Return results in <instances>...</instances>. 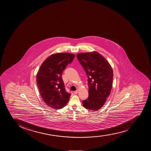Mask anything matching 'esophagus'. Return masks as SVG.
I'll return each instance as SVG.
<instances>
[{
	"label": "esophagus",
	"mask_w": 151,
	"mask_h": 151,
	"mask_svg": "<svg viewBox=\"0 0 151 151\" xmlns=\"http://www.w3.org/2000/svg\"><path fill=\"white\" fill-rule=\"evenodd\" d=\"M78 91H78V90H76V91H74V93L75 94H77V93H78Z\"/></svg>",
	"instance_id": "34e87169"
}]
</instances>
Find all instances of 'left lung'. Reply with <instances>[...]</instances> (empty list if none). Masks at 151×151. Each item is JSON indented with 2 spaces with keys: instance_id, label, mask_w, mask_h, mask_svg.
Segmentation results:
<instances>
[{
  "instance_id": "left-lung-1",
  "label": "left lung",
  "mask_w": 151,
  "mask_h": 151,
  "mask_svg": "<svg viewBox=\"0 0 151 151\" xmlns=\"http://www.w3.org/2000/svg\"><path fill=\"white\" fill-rule=\"evenodd\" d=\"M76 56L88 81V97L83 101V105L86 109L96 111L104 105L110 94L113 69L104 57L96 51L79 53Z\"/></svg>"
}]
</instances>
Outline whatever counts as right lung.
<instances>
[{"label": "right lung", "mask_w": 151, "mask_h": 151, "mask_svg": "<svg viewBox=\"0 0 151 151\" xmlns=\"http://www.w3.org/2000/svg\"><path fill=\"white\" fill-rule=\"evenodd\" d=\"M75 55L68 52L52 54L41 65L36 75V83L44 101L50 107H64L71 96L66 91L62 73Z\"/></svg>", "instance_id": "add662e5"}]
</instances>
